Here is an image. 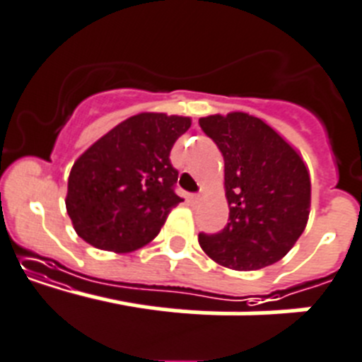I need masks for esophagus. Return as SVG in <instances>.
Returning a JSON list of instances; mask_svg holds the SVG:
<instances>
[{
  "instance_id": "34e87169",
  "label": "esophagus",
  "mask_w": 362,
  "mask_h": 362,
  "mask_svg": "<svg viewBox=\"0 0 362 362\" xmlns=\"http://www.w3.org/2000/svg\"><path fill=\"white\" fill-rule=\"evenodd\" d=\"M188 201H190V202H194V204H199V202L202 201V195H199V194L188 195Z\"/></svg>"
}]
</instances>
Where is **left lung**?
<instances>
[{
    "instance_id": "1",
    "label": "left lung",
    "mask_w": 362,
    "mask_h": 362,
    "mask_svg": "<svg viewBox=\"0 0 362 362\" xmlns=\"http://www.w3.org/2000/svg\"><path fill=\"white\" fill-rule=\"evenodd\" d=\"M223 156L229 222L199 235L202 250L233 270H259L286 256L304 233L311 179L300 154L275 129L243 112L199 119Z\"/></svg>"
}]
</instances>
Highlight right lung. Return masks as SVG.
I'll use <instances>...</instances> for the list:
<instances>
[{
	"instance_id": "obj_1",
	"label": "right lung",
	"mask_w": 362,
	"mask_h": 362,
	"mask_svg": "<svg viewBox=\"0 0 362 362\" xmlns=\"http://www.w3.org/2000/svg\"><path fill=\"white\" fill-rule=\"evenodd\" d=\"M190 117L139 113L92 144L69 174L65 208L80 238L101 250L132 252L160 233L175 195L170 149Z\"/></svg>"
}]
</instances>
